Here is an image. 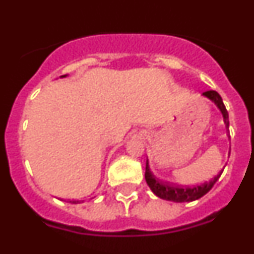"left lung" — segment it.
<instances>
[{"label":"left lung","mask_w":254,"mask_h":254,"mask_svg":"<svg viewBox=\"0 0 254 254\" xmlns=\"http://www.w3.org/2000/svg\"><path fill=\"white\" fill-rule=\"evenodd\" d=\"M204 96L209 97L210 100H212L217 107L220 109L221 114L223 116V121H225L226 127H228V112L226 110L225 105H223L222 99L221 96L218 95L217 91L215 90H209V91H205ZM222 174V172L220 174L216 175L212 180L210 182L204 183L201 185H196V187H192V188H182V187H175V185L172 184H168V183H163L160 182L159 179L154 177L152 174V172L149 170V165L145 164V182L147 184L149 185V188L152 189V191L157 195L158 197L160 199H164V200H169V201H174V202H190V201H194V200L200 199L201 196H204L206 192H209L211 190V188L213 187L217 179L220 178V175Z\"/></svg>","instance_id":"obj_1"}]
</instances>
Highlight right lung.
<instances>
[{"instance_id":"right-lung-1","label":"right lung","mask_w":254,"mask_h":254,"mask_svg":"<svg viewBox=\"0 0 254 254\" xmlns=\"http://www.w3.org/2000/svg\"><path fill=\"white\" fill-rule=\"evenodd\" d=\"M64 76H65V75H64ZM70 202H71V201H70ZM72 204H76V201H72Z\"/></svg>"}]
</instances>
